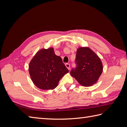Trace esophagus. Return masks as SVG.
Segmentation results:
<instances>
[{
  "instance_id": "esophagus-1",
  "label": "esophagus",
  "mask_w": 127,
  "mask_h": 127,
  "mask_svg": "<svg viewBox=\"0 0 127 127\" xmlns=\"http://www.w3.org/2000/svg\"><path fill=\"white\" fill-rule=\"evenodd\" d=\"M65 66L67 68L68 70H70V64L68 63H66L65 64Z\"/></svg>"
}]
</instances>
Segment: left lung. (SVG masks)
<instances>
[{
    "mask_svg": "<svg viewBox=\"0 0 127 127\" xmlns=\"http://www.w3.org/2000/svg\"><path fill=\"white\" fill-rule=\"evenodd\" d=\"M75 61L77 66L71 70V76L85 87L96 83L103 70L99 56L88 47H80L77 49Z\"/></svg>",
    "mask_w": 127,
    "mask_h": 127,
    "instance_id": "1",
    "label": "left lung"
}]
</instances>
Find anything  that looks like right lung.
Returning <instances> with one entry per match:
<instances>
[{
	"mask_svg": "<svg viewBox=\"0 0 127 127\" xmlns=\"http://www.w3.org/2000/svg\"><path fill=\"white\" fill-rule=\"evenodd\" d=\"M28 70L34 85L42 90H54L59 80L69 72L52 47L37 51L29 62Z\"/></svg>",
	"mask_w": 127,
	"mask_h": 127,
	"instance_id": "add662e5",
	"label": "right lung"
}]
</instances>
